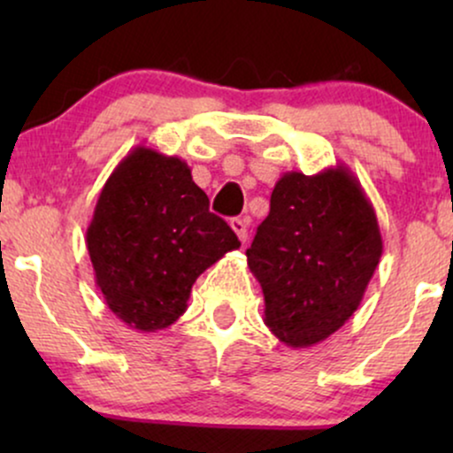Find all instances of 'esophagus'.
<instances>
[{
  "label": "esophagus",
  "mask_w": 453,
  "mask_h": 453,
  "mask_svg": "<svg viewBox=\"0 0 453 453\" xmlns=\"http://www.w3.org/2000/svg\"><path fill=\"white\" fill-rule=\"evenodd\" d=\"M230 226H232V230L236 232V236H238V241L241 242H247V236H249V219L247 217H234V219L230 221Z\"/></svg>",
  "instance_id": "1"
}]
</instances>
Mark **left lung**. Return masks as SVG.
Wrapping results in <instances>:
<instances>
[{
  "label": "left lung",
  "mask_w": 453,
  "mask_h": 453,
  "mask_svg": "<svg viewBox=\"0 0 453 453\" xmlns=\"http://www.w3.org/2000/svg\"><path fill=\"white\" fill-rule=\"evenodd\" d=\"M381 253L375 209L347 165L285 173L247 249L264 324L294 349L326 341L357 311Z\"/></svg>",
  "instance_id": "obj_1"
}]
</instances>
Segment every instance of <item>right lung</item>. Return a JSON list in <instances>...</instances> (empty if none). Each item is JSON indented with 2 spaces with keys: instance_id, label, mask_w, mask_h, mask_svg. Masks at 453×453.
<instances>
[{
  "instance_id": "add662e5",
  "label": "right lung",
  "mask_w": 453,
  "mask_h": 453,
  "mask_svg": "<svg viewBox=\"0 0 453 453\" xmlns=\"http://www.w3.org/2000/svg\"><path fill=\"white\" fill-rule=\"evenodd\" d=\"M238 247L189 165L142 144L108 176L87 227L96 285L108 309L138 332L173 326L196 279Z\"/></svg>"
}]
</instances>
